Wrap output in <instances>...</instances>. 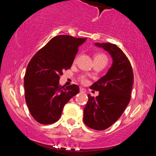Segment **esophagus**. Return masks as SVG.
<instances>
[{
	"label": "esophagus",
	"mask_w": 156,
	"mask_h": 156,
	"mask_svg": "<svg viewBox=\"0 0 156 156\" xmlns=\"http://www.w3.org/2000/svg\"><path fill=\"white\" fill-rule=\"evenodd\" d=\"M80 92H82V93H85L86 92V89L84 88H82V87H80Z\"/></svg>",
	"instance_id": "34e87169"
}]
</instances>
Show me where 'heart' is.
Listing matches in <instances>:
<instances>
[{
    "mask_svg": "<svg viewBox=\"0 0 156 156\" xmlns=\"http://www.w3.org/2000/svg\"><path fill=\"white\" fill-rule=\"evenodd\" d=\"M77 59H78V57H76V59H75V62H76ZM94 59H105L107 61V57L106 55L104 54H98L95 56V58H94ZM79 80L83 84H87L88 83V79H87V78L85 76H80L79 78Z\"/></svg>",
    "mask_w": 156,
    "mask_h": 156,
    "instance_id": "heart-1",
    "label": "heart"
}]
</instances>
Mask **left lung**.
I'll return each instance as SVG.
<instances>
[{"label": "left lung", "mask_w": 156, "mask_h": 156, "mask_svg": "<svg viewBox=\"0 0 156 156\" xmlns=\"http://www.w3.org/2000/svg\"><path fill=\"white\" fill-rule=\"evenodd\" d=\"M108 51L113 58L107 74L94 82L91 89L99 91L96 98L88 94L83 110V122L89 128L103 130L121 117L131 97L133 73L128 57L116 44L95 43Z\"/></svg>", "instance_id": "8db88e82"}]
</instances>
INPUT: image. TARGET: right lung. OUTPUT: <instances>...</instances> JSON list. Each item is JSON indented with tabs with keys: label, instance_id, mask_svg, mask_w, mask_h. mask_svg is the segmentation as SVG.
Masks as SVG:
<instances>
[{
	"label": "right lung",
	"instance_id": "right-lung-1",
	"mask_svg": "<svg viewBox=\"0 0 156 156\" xmlns=\"http://www.w3.org/2000/svg\"><path fill=\"white\" fill-rule=\"evenodd\" d=\"M86 38L58 35L32 57L24 77L25 98L31 116L40 124L60 119L64 105L79 92L78 85L59 84L62 71L72 66L78 47Z\"/></svg>",
	"mask_w": 156,
	"mask_h": 156
}]
</instances>
